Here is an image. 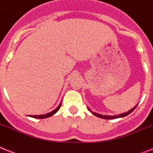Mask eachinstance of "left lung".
Here are the masks:
<instances>
[{
	"label": "left lung",
	"mask_w": 153,
	"mask_h": 153,
	"mask_svg": "<svg viewBox=\"0 0 153 153\" xmlns=\"http://www.w3.org/2000/svg\"><path fill=\"white\" fill-rule=\"evenodd\" d=\"M136 106H135V107L132 108V109H130L129 111H128L127 113H122V114H120V115H117V116H104V115H100V114H98V113H93V112H92L90 109H89L90 111H91V113H93L94 116H96V117H100V118L101 119H105V120H112V119H117V118H120V117H126V116H127V115H129V113H132L133 110H134L135 109H136Z\"/></svg>",
	"instance_id": "obj_1"
}]
</instances>
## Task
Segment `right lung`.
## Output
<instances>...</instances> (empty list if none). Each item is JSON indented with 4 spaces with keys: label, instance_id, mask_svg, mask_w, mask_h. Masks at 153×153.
<instances>
[{
    "label": "right lung",
    "instance_id": "add662e5",
    "mask_svg": "<svg viewBox=\"0 0 153 153\" xmlns=\"http://www.w3.org/2000/svg\"><path fill=\"white\" fill-rule=\"evenodd\" d=\"M60 106H61V103H60V105L58 106V107L56 108V109H54V110H53V111L51 112V113H47V114H45V115H38V116H37V115H35V116H31V115H29V117H33V118H36V119H44V118H47V117H51V116H53V115L54 114V113H56V112H57L58 110L60 109Z\"/></svg>",
    "mask_w": 153,
    "mask_h": 153
}]
</instances>
